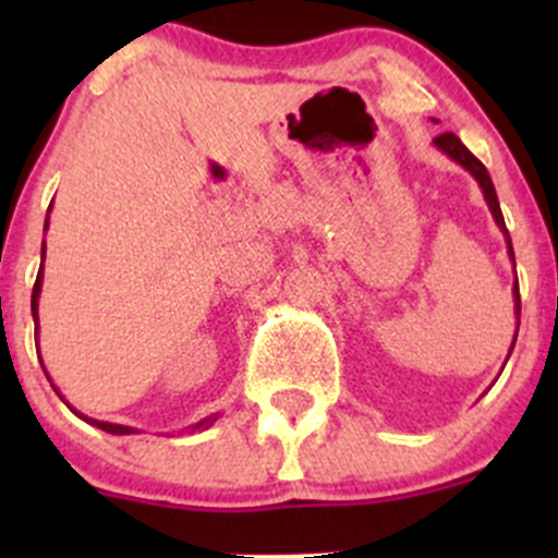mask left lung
<instances>
[{"label":"left lung","instance_id":"1","mask_svg":"<svg viewBox=\"0 0 558 558\" xmlns=\"http://www.w3.org/2000/svg\"><path fill=\"white\" fill-rule=\"evenodd\" d=\"M435 145L440 150H446L448 156H451L453 161H459L461 167H466V170H470L472 174H475V180L477 183H481V189H483V196H486V202H488V207H492V213H494V221L499 223V229H502L505 232V238H508V251H510V258H513L515 262V256H513V243H510V234H508V227H505V218H502V210H499V199H497V191H494V183H492V178H488V172H486V167L481 165V159H475V156L470 154V150L464 148V143H461L459 137H456L453 132H446V134H440V137H435ZM515 313L521 315V296H519V280H515ZM510 351H513V348H510Z\"/></svg>","mask_w":558,"mask_h":558}]
</instances>
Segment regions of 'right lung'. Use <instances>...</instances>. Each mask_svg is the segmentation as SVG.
Listing matches in <instances>:
<instances>
[{"label": "right lung", "mask_w": 558, "mask_h": 558, "mask_svg": "<svg viewBox=\"0 0 558 558\" xmlns=\"http://www.w3.org/2000/svg\"><path fill=\"white\" fill-rule=\"evenodd\" d=\"M43 258H45V245H43ZM39 283H43V272L37 275V280H35V289H32V315H35L37 318V296H39ZM88 421V418H86ZM216 421V418H213ZM94 426H99V429H105V432H110V435H132L134 429H129V426H118V424H105V421H92ZM207 424H210V421H207Z\"/></svg>", "instance_id": "obj_1"}]
</instances>
